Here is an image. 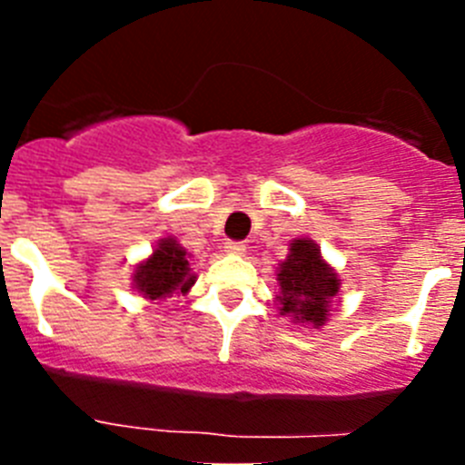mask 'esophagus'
I'll return each instance as SVG.
<instances>
[{
	"instance_id": "34e87169",
	"label": "esophagus",
	"mask_w": 465,
	"mask_h": 465,
	"mask_svg": "<svg viewBox=\"0 0 465 465\" xmlns=\"http://www.w3.org/2000/svg\"><path fill=\"white\" fill-rule=\"evenodd\" d=\"M225 252H228V253H235V256H242V253L246 252V244H244V242L228 240V242H225Z\"/></svg>"
}]
</instances>
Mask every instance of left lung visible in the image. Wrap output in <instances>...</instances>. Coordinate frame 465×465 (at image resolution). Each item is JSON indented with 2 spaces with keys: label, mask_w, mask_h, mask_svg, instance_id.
I'll use <instances>...</instances> for the list:
<instances>
[{
  "label": "left lung",
  "mask_w": 465,
  "mask_h": 465,
  "mask_svg": "<svg viewBox=\"0 0 465 465\" xmlns=\"http://www.w3.org/2000/svg\"><path fill=\"white\" fill-rule=\"evenodd\" d=\"M277 279L282 286V314H293L298 322L323 326L328 300L338 293L340 279L322 261L316 244L310 240H295Z\"/></svg>",
  "instance_id": "obj_1"
}]
</instances>
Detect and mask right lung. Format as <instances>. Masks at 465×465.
Returning a JSON list of instances; mask_svg holds the SVG:
<instances>
[{
  "instance_id": "1",
  "label": "right lung",
  "mask_w": 465,
  "mask_h": 465,
  "mask_svg": "<svg viewBox=\"0 0 465 465\" xmlns=\"http://www.w3.org/2000/svg\"><path fill=\"white\" fill-rule=\"evenodd\" d=\"M195 277L188 268L183 246L174 240H163L149 261H143L134 274V283L149 300L167 298L172 293H186Z\"/></svg>"
}]
</instances>
